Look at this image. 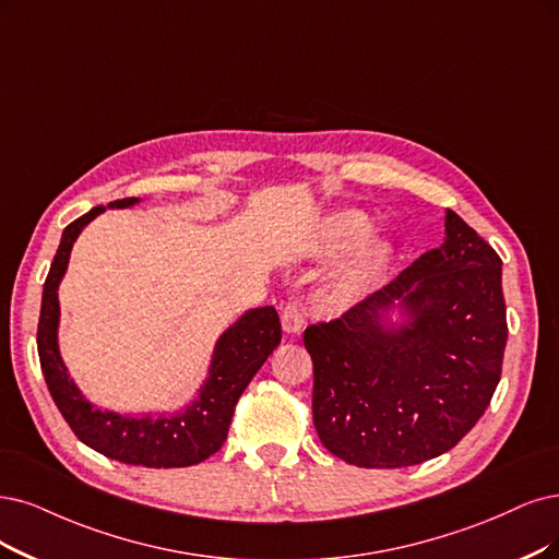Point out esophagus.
Here are the masks:
<instances>
[{
	"label": "esophagus",
	"instance_id": "34e87169",
	"mask_svg": "<svg viewBox=\"0 0 559 559\" xmlns=\"http://www.w3.org/2000/svg\"><path fill=\"white\" fill-rule=\"evenodd\" d=\"M281 322L283 329L287 334H299L301 326H304V313H301V306L297 299H287L281 306Z\"/></svg>",
	"mask_w": 559,
	"mask_h": 559
}]
</instances>
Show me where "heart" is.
<instances>
[{"mask_svg":"<svg viewBox=\"0 0 559 559\" xmlns=\"http://www.w3.org/2000/svg\"><path fill=\"white\" fill-rule=\"evenodd\" d=\"M368 233V221L361 214L345 212L334 216L326 223L322 235V251L324 253H341L353 248L359 239H364ZM386 262V248L370 239L355 248V253L347 258V262L326 283L324 301L334 311H343V308L353 306L366 290L368 285L382 274Z\"/></svg>","mask_w":559,"mask_h":559,"instance_id":"obj_1","label":"heart"}]
</instances>
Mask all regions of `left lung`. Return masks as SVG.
I'll use <instances>...</instances> for the list:
<instances>
[{"mask_svg":"<svg viewBox=\"0 0 559 559\" xmlns=\"http://www.w3.org/2000/svg\"><path fill=\"white\" fill-rule=\"evenodd\" d=\"M444 243L341 318L306 326L320 442L357 467H407L456 447L502 376V260L451 210ZM401 298L418 316L399 335L377 311Z\"/></svg>","mask_w":559,"mask_h":559,"instance_id":"obj_1","label":"left lung"}]
</instances>
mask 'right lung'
<instances>
[{
  "label": "right lung",
  "instance_id": "right-lung-1",
  "mask_svg": "<svg viewBox=\"0 0 559 559\" xmlns=\"http://www.w3.org/2000/svg\"><path fill=\"white\" fill-rule=\"evenodd\" d=\"M135 202V198H123L110 206H131ZM100 212H106L103 204L67 225L44 285L36 343L40 370H44L50 396L59 407L61 417L75 432V438L103 453V456L144 467L198 465L204 459L214 456L223 447L239 396L281 343L278 313L274 306L253 308L237 324L227 329L216 343L210 380L204 382L198 399L186 409L156 419L121 417L115 412L94 409L82 399L78 386L69 378L64 361L59 357L57 287L67 272L73 241L82 233V227Z\"/></svg>",
  "mask_w": 559,
  "mask_h": 559
}]
</instances>
